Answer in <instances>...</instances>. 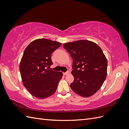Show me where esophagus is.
Returning <instances> with one entry per match:
<instances>
[{
	"label": "esophagus",
	"mask_w": 129,
	"mask_h": 129,
	"mask_svg": "<svg viewBox=\"0 0 129 129\" xmlns=\"http://www.w3.org/2000/svg\"><path fill=\"white\" fill-rule=\"evenodd\" d=\"M69 73V72L68 71V72H66V73H63V75H68V74Z\"/></svg>",
	"instance_id": "obj_1"
}]
</instances>
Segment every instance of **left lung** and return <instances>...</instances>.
<instances>
[{
	"mask_svg": "<svg viewBox=\"0 0 129 129\" xmlns=\"http://www.w3.org/2000/svg\"><path fill=\"white\" fill-rule=\"evenodd\" d=\"M63 46L73 59L74 81L71 88L82 97L92 96L107 77L108 61L102 49L95 42L85 40L66 43Z\"/></svg>",
	"mask_w": 129,
	"mask_h": 129,
	"instance_id": "1",
	"label": "left lung"
}]
</instances>
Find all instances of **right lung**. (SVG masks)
Wrapping results in <instances>:
<instances>
[{"instance_id":"add662e5","label":"right lung","mask_w":129,"mask_h":129,"mask_svg":"<svg viewBox=\"0 0 129 129\" xmlns=\"http://www.w3.org/2000/svg\"><path fill=\"white\" fill-rule=\"evenodd\" d=\"M62 44L46 39L35 40L27 47L20 63L23 84L32 96L43 99L54 94L63 76L49 70L51 54Z\"/></svg>"}]
</instances>
